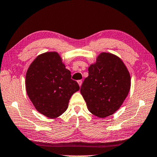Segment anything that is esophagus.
Wrapping results in <instances>:
<instances>
[{
	"label": "esophagus",
	"mask_w": 157,
	"mask_h": 157,
	"mask_svg": "<svg viewBox=\"0 0 157 157\" xmlns=\"http://www.w3.org/2000/svg\"><path fill=\"white\" fill-rule=\"evenodd\" d=\"M78 85H79V86H81V85H82V81L81 80H78Z\"/></svg>",
	"instance_id": "obj_1"
}]
</instances>
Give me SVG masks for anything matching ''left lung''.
Listing matches in <instances>:
<instances>
[{
	"mask_svg": "<svg viewBox=\"0 0 157 157\" xmlns=\"http://www.w3.org/2000/svg\"><path fill=\"white\" fill-rule=\"evenodd\" d=\"M130 75L117 56L102 52L88 67L81 94L88 110L98 117L113 115L120 108L129 94Z\"/></svg>",
	"mask_w": 157,
	"mask_h": 157,
	"instance_id": "1",
	"label": "left lung"
}]
</instances>
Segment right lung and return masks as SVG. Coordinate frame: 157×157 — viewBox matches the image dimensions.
Masks as SVG:
<instances>
[{
  "mask_svg": "<svg viewBox=\"0 0 157 157\" xmlns=\"http://www.w3.org/2000/svg\"><path fill=\"white\" fill-rule=\"evenodd\" d=\"M71 71L57 52L41 54L29 65L25 77L26 91L38 112L56 118L67 110L71 95L79 90Z\"/></svg>",
  "mask_w": 157,
  "mask_h": 157,
  "instance_id": "add662e5",
  "label": "right lung"
}]
</instances>
